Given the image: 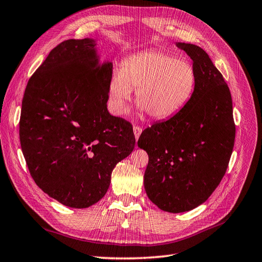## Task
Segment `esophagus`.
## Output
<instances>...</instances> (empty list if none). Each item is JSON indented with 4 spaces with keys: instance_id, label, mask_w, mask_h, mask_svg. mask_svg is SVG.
<instances>
[{
    "instance_id": "esophagus-1",
    "label": "esophagus",
    "mask_w": 262,
    "mask_h": 262,
    "mask_svg": "<svg viewBox=\"0 0 262 262\" xmlns=\"http://www.w3.org/2000/svg\"><path fill=\"white\" fill-rule=\"evenodd\" d=\"M133 133H135V137H136V140H138L139 139V137H140V135H141L142 133V129L140 126H133Z\"/></svg>"
}]
</instances>
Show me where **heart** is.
Returning a JSON list of instances; mask_svg holds the SVG:
<instances>
[{
    "label": "heart",
    "instance_id": "b5f03b06",
    "mask_svg": "<svg viewBox=\"0 0 262 262\" xmlns=\"http://www.w3.org/2000/svg\"><path fill=\"white\" fill-rule=\"evenodd\" d=\"M196 71L190 62L162 51H146L126 57L107 84L110 110L124 116L132 90L139 110L162 120L179 112L190 101L196 85Z\"/></svg>",
    "mask_w": 262,
    "mask_h": 262
}]
</instances>
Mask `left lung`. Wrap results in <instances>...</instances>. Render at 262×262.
<instances>
[{"label":"left lung","instance_id":"1","mask_svg":"<svg viewBox=\"0 0 262 262\" xmlns=\"http://www.w3.org/2000/svg\"><path fill=\"white\" fill-rule=\"evenodd\" d=\"M196 71L193 95L168 120L155 123L140 136L146 151V195L171 213L202 205L219 186L230 160L235 136L230 90L203 49L177 42Z\"/></svg>","mask_w":262,"mask_h":262}]
</instances>
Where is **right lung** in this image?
<instances>
[{
	"label": "right lung",
	"instance_id": "1",
	"mask_svg": "<svg viewBox=\"0 0 262 262\" xmlns=\"http://www.w3.org/2000/svg\"><path fill=\"white\" fill-rule=\"evenodd\" d=\"M98 40H67L51 51L25 89L20 141L30 173L63 206L91 207L104 196L117 163L135 149L127 121L107 111L113 64Z\"/></svg>",
	"mask_w": 262,
	"mask_h": 262
}]
</instances>
